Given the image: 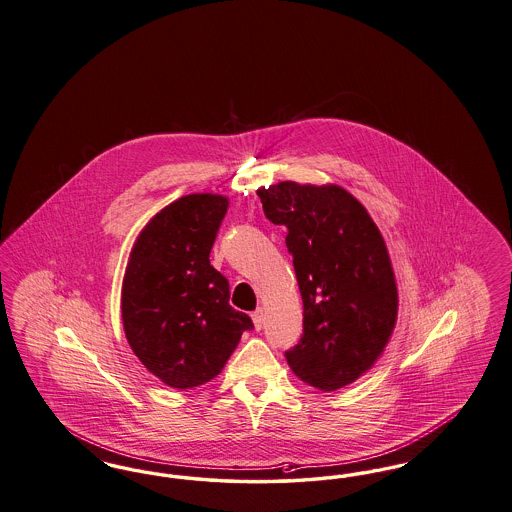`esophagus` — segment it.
<instances>
[{
  "instance_id": "34e87169",
  "label": "esophagus",
  "mask_w": 512,
  "mask_h": 512,
  "mask_svg": "<svg viewBox=\"0 0 512 512\" xmlns=\"http://www.w3.org/2000/svg\"><path fill=\"white\" fill-rule=\"evenodd\" d=\"M251 318H253L255 329L263 328V324H265V312H263V308H257V310L251 314Z\"/></svg>"
}]
</instances>
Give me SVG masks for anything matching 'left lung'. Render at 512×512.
I'll list each match as a JSON object with an SVG mask.
<instances>
[{"instance_id": "obj_1", "label": "left lung", "mask_w": 512, "mask_h": 512, "mask_svg": "<svg viewBox=\"0 0 512 512\" xmlns=\"http://www.w3.org/2000/svg\"><path fill=\"white\" fill-rule=\"evenodd\" d=\"M266 219L287 228L303 297V335L286 350L310 387H347L379 358L396 322L389 253L366 207L339 186L293 181L259 188Z\"/></svg>"}]
</instances>
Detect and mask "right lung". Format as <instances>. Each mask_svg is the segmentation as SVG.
I'll return each instance as SVG.
<instances>
[{"instance_id": "right-lung-1", "label": "right lung", "mask_w": 512, "mask_h": 512, "mask_svg": "<svg viewBox=\"0 0 512 512\" xmlns=\"http://www.w3.org/2000/svg\"><path fill=\"white\" fill-rule=\"evenodd\" d=\"M226 207L215 194L167 205L141 232L125 270V337L144 368L173 389L219 375L253 329L247 314L228 305V280L209 265Z\"/></svg>"}]
</instances>
